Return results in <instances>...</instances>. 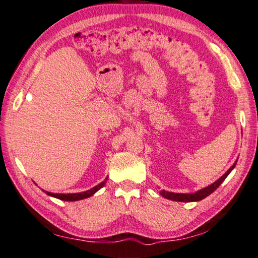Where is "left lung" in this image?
I'll return each mask as SVG.
<instances>
[{"label": "left lung", "instance_id": "left-lung-1", "mask_svg": "<svg viewBox=\"0 0 258 258\" xmlns=\"http://www.w3.org/2000/svg\"><path fill=\"white\" fill-rule=\"evenodd\" d=\"M236 162H234V164H233L230 169H228L226 172H225L222 177H220L218 180H216L214 183H211V185L207 186L202 188V189H200L198 191H195V193H187V194H182V193H172V191H166V190H161L159 191V194H161L163 198H165L167 200H171V201H177V202H196V201H201L204 198H207V196H209L211 193H214V191L217 189L219 187L220 183H222L228 174L231 173V171L234 169Z\"/></svg>", "mask_w": 258, "mask_h": 258}]
</instances>
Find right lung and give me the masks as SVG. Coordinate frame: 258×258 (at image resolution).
Listing matches in <instances>:
<instances>
[{"label": "right lung", "mask_w": 258, "mask_h": 258, "mask_svg": "<svg viewBox=\"0 0 258 258\" xmlns=\"http://www.w3.org/2000/svg\"><path fill=\"white\" fill-rule=\"evenodd\" d=\"M108 178H105L103 181L99 185H96L95 187L91 188V189L83 191V193H72V194H58V193H50V191H47V190H43L44 193L49 196H52V198H56L58 200H62V201H79V200H84V199H87V198H91L92 195H94L96 193L97 190L101 189L102 187L105 185V182H107Z\"/></svg>", "instance_id": "1"}]
</instances>
